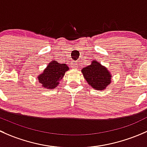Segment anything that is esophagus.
Segmentation results:
<instances>
[{"instance_id": "34e87169", "label": "esophagus", "mask_w": 147, "mask_h": 147, "mask_svg": "<svg viewBox=\"0 0 147 147\" xmlns=\"http://www.w3.org/2000/svg\"><path fill=\"white\" fill-rule=\"evenodd\" d=\"M77 67H78V64H77L76 63H74L72 64V66H71L72 69H77Z\"/></svg>"}]
</instances>
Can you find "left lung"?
<instances>
[{
  "mask_svg": "<svg viewBox=\"0 0 147 147\" xmlns=\"http://www.w3.org/2000/svg\"><path fill=\"white\" fill-rule=\"evenodd\" d=\"M81 73L89 86L95 90H105L111 83L112 75L108 69L95 59L81 69Z\"/></svg>",
  "mask_w": 147,
  "mask_h": 147,
  "instance_id": "obj_1",
  "label": "left lung"
}]
</instances>
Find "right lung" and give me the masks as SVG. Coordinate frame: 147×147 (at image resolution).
Returning a JSON list of instances; mask_svg holds the SVG:
<instances>
[{
    "instance_id": "right-lung-1",
    "label": "right lung",
    "mask_w": 147,
    "mask_h": 147,
    "mask_svg": "<svg viewBox=\"0 0 147 147\" xmlns=\"http://www.w3.org/2000/svg\"><path fill=\"white\" fill-rule=\"evenodd\" d=\"M69 70L66 63H60L53 60L47 66L42 74L38 75L37 78L42 88L51 89L56 88L67 71Z\"/></svg>"
}]
</instances>
